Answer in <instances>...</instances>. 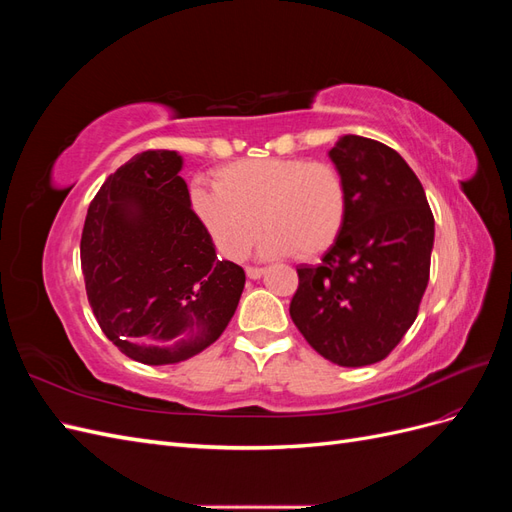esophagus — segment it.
<instances>
[{"label":"esophagus","instance_id":"obj_1","mask_svg":"<svg viewBox=\"0 0 512 512\" xmlns=\"http://www.w3.org/2000/svg\"><path fill=\"white\" fill-rule=\"evenodd\" d=\"M265 273V269H260V267H245V275L250 277V280H258V277Z\"/></svg>","mask_w":512,"mask_h":512}]
</instances>
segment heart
<instances>
[{
    "mask_svg": "<svg viewBox=\"0 0 512 512\" xmlns=\"http://www.w3.org/2000/svg\"><path fill=\"white\" fill-rule=\"evenodd\" d=\"M196 218L228 258H243L260 226L267 256L316 258L339 239L348 215V183L331 162L256 158L222 166L215 190L192 188Z\"/></svg>",
    "mask_w": 512,
    "mask_h": 512,
    "instance_id": "b5f03b06",
    "label": "heart"
}]
</instances>
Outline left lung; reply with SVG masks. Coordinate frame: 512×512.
Here are the masks:
<instances>
[{
	"label": "left lung",
	"instance_id": "1",
	"mask_svg": "<svg viewBox=\"0 0 512 512\" xmlns=\"http://www.w3.org/2000/svg\"><path fill=\"white\" fill-rule=\"evenodd\" d=\"M348 183L342 235L318 267H299L290 318L324 359L378 363L416 320L429 282L433 213L414 170L374 138L346 134L329 151Z\"/></svg>",
	"mask_w": 512,
	"mask_h": 512
}]
</instances>
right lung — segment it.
Instances as JSON below:
<instances>
[{
	"mask_svg": "<svg viewBox=\"0 0 512 512\" xmlns=\"http://www.w3.org/2000/svg\"><path fill=\"white\" fill-rule=\"evenodd\" d=\"M177 151L149 149L91 200L81 237L87 299L102 333L130 359L173 365L218 339L245 273L220 260L179 177Z\"/></svg>",
	"mask_w": 512,
	"mask_h": 512,
	"instance_id": "obj_1",
	"label": "right lung"
}]
</instances>
